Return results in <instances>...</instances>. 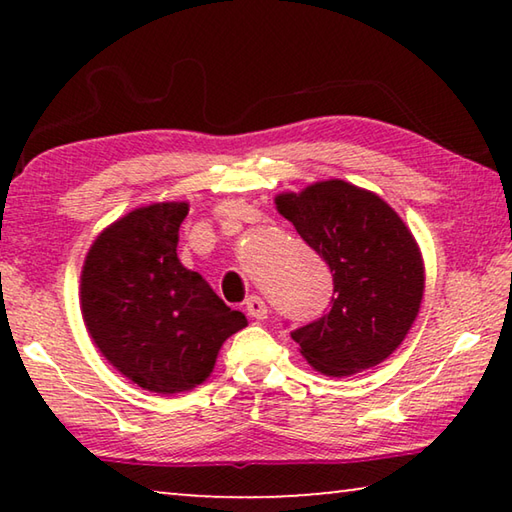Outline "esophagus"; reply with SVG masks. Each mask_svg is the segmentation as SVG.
I'll return each instance as SVG.
<instances>
[{
    "label": "esophagus",
    "mask_w": 512,
    "mask_h": 512,
    "mask_svg": "<svg viewBox=\"0 0 512 512\" xmlns=\"http://www.w3.org/2000/svg\"><path fill=\"white\" fill-rule=\"evenodd\" d=\"M246 311H248V316H253L257 320H264L266 314H268V307H266V302L259 298V296H250L246 300Z\"/></svg>",
    "instance_id": "1"
}]
</instances>
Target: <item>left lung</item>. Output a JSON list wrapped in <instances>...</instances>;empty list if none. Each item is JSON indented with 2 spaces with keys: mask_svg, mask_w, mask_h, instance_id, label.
Here are the masks:
<instances>
[{
  "mask_svg": "<svg viewBox=\"0 0 512 512\" xmlns=\"http://www.w3.org/2000/svg\"><path fill=\"white\" fill-rule=\"evenodd\" d=\"M309 248L332 271L334 296L323 316L293 329L316 370L332 377L377 366L404 341L420 311L424 266L404 221L379 196L325 180L275 198Z\"/></svg>",
  "mask_w": 512,
  "mask_h": 512,
  "instance_id": "left-lung-1",
  "label": "left lung"
}]
</instances>
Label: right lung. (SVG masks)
I'll use <instances>...</instances> for the list:
<instances>
[{
  "label": "right lung",
  "mask_w": 512,
  "mask_h": 512,
  "mask_svg": "<svg viewBox=\"0 0 512 512\" xmlns=\"http://www.w3.org/2000/svg\"><path fill=\"white\" fill-rule=\"evenodd\" d=\"M187 203L140 207L94 241L81 275L83 320L121 375L183 393L210 375L223 341L246 327L201 275L180 264Z\"/></svg>",
  "instance_id": "add662e5"
}]
</instances>
